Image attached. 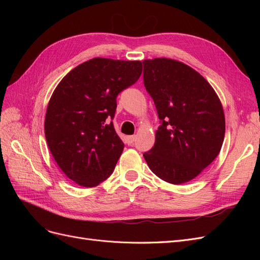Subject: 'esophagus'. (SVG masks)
<instances>
[{"instance_id": "34e87169", "label": "esophagus", "mask_w": 260, "mask_h": 260, "mask_svg": "<svg viewBox=\"0 0 260 260\" xmlns=\"http://www.w3.org/2000/svg\"><path fill=\"white\" fill-rule=\"evenodd\" d=\"M124 140H125V143H127L128 145H131V144L135 143L136 137L135 136H128V137H125Z\"/></svg>"}]
</instances>
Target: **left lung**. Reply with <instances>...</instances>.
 Here are the masks:
<instances>
[{
  "instance_id": "left-lung-1",
  "label": "left lung",
  "mask_w": 260,
  "mask_h": 260,
  "mask_svg": "<svg viewBox=\"0 0 260 260\" xmlns=\"http://www.w3.org/2000/svg\"><path fill=\"white\" fill-rule=\"evenodd\" d=\"M143 81L160 125L143 156L161 180L185 183L208 167L221 149L225 121L215 90L196 70L170 58L143 61Z\"/></svg>"
}]
</instances>
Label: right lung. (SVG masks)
<instances>
[{"label":"right lung","mask_w":260,"mask_h":260,"mask_svg":"<svg viewBox=\"0 0 260 260\" xmlns=\"http://www.w3.org/2000/svg\"><path fill=\"white\" fill-rule=\"evenodd\" d=\"M141 74L140 60L95 57L73 69L53 92L45 139L58 167L77 184L96 186L113 174L124 147L112 121L116 99Z\"/></svg>","instance_id":"right-lung-1"}]
</instances>
